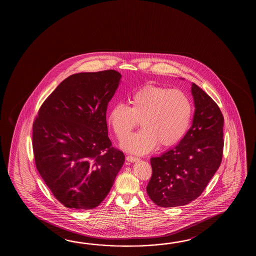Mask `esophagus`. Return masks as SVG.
I'll use <instances>...</instances> for the list:
<instances>
[{"label":"esophagus","mask_w":256,"mask_h":256,"mask_svg":"<svg viewBox=\"0 0 256 256\" xmlns=\"http://www.w3.org/2000/svg\"><path fill=\"white\" fill-rule=\"evenodd\" d=\"M126 160H127L128 162L134 163V162L138 161V160H139V158H136V156H126Z\"/></svg>","instance_id":"esophagus-1"}]
</instances>
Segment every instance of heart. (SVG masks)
<instances>
[{
    "instance_id": "heart-1",
    "label": "heart",
    "mask_w": 256,
    "mask_h": 256,
    "mask_svg": "<svg viewBox=\"0 0 256 256\" xmlns=\"http://www.w3.org/2000/svg\"><path fill=\"white\" fill-rule=\"evenodd\" d=\"M130 106L117 104L110 110L108 122L122 141L139 124L141 130L122 142L128 152L144 154L160 147L178 144L190 126L192 104L178 88L146 85L130 95Z\"/></svg>"
}]
</instances>
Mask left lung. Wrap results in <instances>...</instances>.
<instances>
[{
	"label": "left lung",
	"mask_w": 256,
	"mask_h": 256,
	"mask_svg": "<svg viewBox=\"0 0 256 256\" xmlns=\"http://www.w3.org/2000/svg\"><path fill=\"white\" fill-rule=\"evenodd\" d=\"M195 112L180 144L152 158L147 194L159 207L188 204L200 196L222 159L223 118L217 104L195 83L191 86Z\"/></svg>",
	"instance_id": "1"
}]
</instances>
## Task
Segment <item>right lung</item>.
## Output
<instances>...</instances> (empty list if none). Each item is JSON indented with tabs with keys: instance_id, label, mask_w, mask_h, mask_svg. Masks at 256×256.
<instances>
[{
	"instance_id": "obj_1",
	"label": "right lung",
	"mask_w": 256,
	"mask_h": 256,
	"mask_svg": "<svg viewBox=\"0 0 256 256\" xmlns=\"http://www.w3.org/2000/svg\"><path fill=\"white\" fill-rule=\"evenodd\" d=\"M120 76L112 70L71 75L44 102L34 120L36 168L65 207L98 206L124 164L126 156L112 146L106 122Z\"/></svg>"
}]
</instances>
